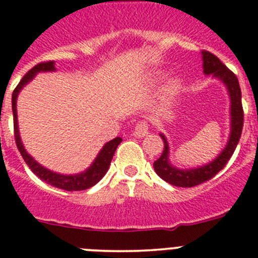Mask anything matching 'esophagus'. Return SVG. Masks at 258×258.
Masks as SVG:
<instances>
[{"label": "esophagus", "instance_id": "34e87169", "mask_svg": "<svg viewBox=\"0 0 258 258\" xmlns=\"http://www.w3.org/2000/svg\"><path fill=\"white\" fill-rule=\"evenodd\" d=\"M147 134H149V126H147V123L145 121H140L139 123L135 126L134 136L145 137Z\"/></svg>", "mask_w": 258, "mask_h": 258}]
</instances>
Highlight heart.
I'll use <instances>...</instances> for the list:
<instances>
[{
  "label": "heart",
  "mask_w": 258,
  "mask_h": 258,
  "mask_svg": "<svg viewBox=\"0 0 258 258\" xmlns=\"http://www.w3.org/2000/svg\"><path fill=\"white\" fill-rule=\"evenodd\" d=\"M162 77H164V74L162 73H155L154 76H151V78H150V82H151V83H157L159 81H161ZM181 86H182L181 81H180L177 77H172V78H170L164 88L165 98L166 99L175 98V97L180 93V91H181Z\"/></svg>",
  "instance_id": "1"
}]
</instances>
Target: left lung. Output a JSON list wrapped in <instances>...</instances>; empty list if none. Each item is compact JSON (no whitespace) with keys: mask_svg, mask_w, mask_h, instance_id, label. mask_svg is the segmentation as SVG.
<instances>
[{"mask_svg":"<svg viewBox=\"0 0 258 258\" xmlns=\"http://www.w3.org/2000/svg\"><path fill=\"white\" fill-rule=\"evenodd\" d=\"M203 59V72L206 76H213L226 86L231 99V132H229L228 141L226 147L221 154L212 160L211 162L202 166L191 167V169H179L170 162V147L166 136L160 134V137L164 141V151L161 156L154 162V169L156 174L169 184L180 187H191L202 182L211 180L217 172L221 171L231 156L233 155L239 139H241L242 128H243V108H242L241 88L237 77L224 66L223 62L209 51H202Z\"/></svg>","mask_w":258,"mask_h":258,"instance_id":"1","label":"left lung"}]
</instances>
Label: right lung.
<instances>
[{
    "label": "right lung",
    "mask_w": 258,
    "mask_h": 258,
    "mask_svg": "<svg viewBox=\"0 0 258 258\" xmlns=\"http://www.w3.org/2000/svg\"><path fill=\"white\" fill-rule=\"evenodd\" d=\"M41 72H55V62L46 61L40 62V64L35 66L31 71H29L25 74V77L21 79L19 86L15 88L14 93H12V113H14L15 140H16L17 149H19L21 156L24 157L27 166L31 169V171L34 172L36 176H39L42 181L46 182V184L52 185V186L55 187H59V189L68 190V191H78V190L89 189V187H92L93 185H96L97 182L106 175L107 170H108L109 165H111L112 157H113L114 152H116L117 146L121 144L122 139L121 137H116V139L111 140L109 142L104 144V146L102 147L101 151L98 152V155H97L94 161L91 164V166H89L88 169L84 170V171L79 172V174H59V172L51 171V170L46 169V167H44L42 165H40L39 162L25 150L24 144H22L21 141L19 131V121H17L16 103L17 97H19V93L22 91V88H24L26 84H29L30 82L35 78V76H36L37 73H41Z\"/></svg>",
    "instance_id": "right-lung-1"
}]
</instances>
